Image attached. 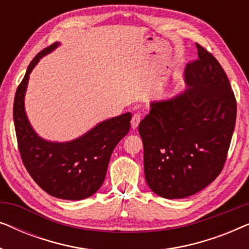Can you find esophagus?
<instances>
[{"label": "esophagus", "mask_w": 249, "mask_h": 249, "mask_svg": "<svg viewBox=\"0 0 249 249\" xmlns=\"http://www.w3.org/2000/svg\"><path fill=\"white\" fill-rule=\"evenodd\" d=\"M139 122H141V114L139 113H135L132 115V119H131V128L134 129H137Z\"/></svg>", "instance_id": "34e87169"}]
</instances>
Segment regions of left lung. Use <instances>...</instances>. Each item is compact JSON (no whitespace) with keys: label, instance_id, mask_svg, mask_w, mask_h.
<instances>
[{"label":"left lung","instance_id":"left-lung-1","mask_svg":"<svg viewBox=\"0 0 249 249\" xmlns=\"http://www.w3.org/2000/svg\"><path fill=\"white\" fill-rule=\"evenodd\" d=\"M198 59L187 64V88L153 102L139 124L145 179L169 199L200 192L222 171L236 124L237 102L217 60L196 43Z\"/></svg>","mask_w":249,"mask_h":249}]
</instances>
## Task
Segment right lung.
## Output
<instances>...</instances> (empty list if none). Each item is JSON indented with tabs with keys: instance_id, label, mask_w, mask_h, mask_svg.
I'll return each instance as SVG.
<instances>
[{
	"instance_id": "obj_1",
	"label": "right lung",
	"mask_w": 249,
	"mask_h": 249,
	"mask_svg": "<svg viewBox=\"0 0 249 249\" xmlns=\"http://www.w3.org/2000/svg\"><path fill=\"white\" fill-rule=\"evenodd\" d=\"M59 45L47 46L30 62L16 91L13 120L21 160L37 185L56 198L78 200L94 195L103 185L112 152L130 129L131 113L101 122L71 142L40 138L26 115L25 94L29 74L39 59Z\"/></svg>"
}]
</instances>
